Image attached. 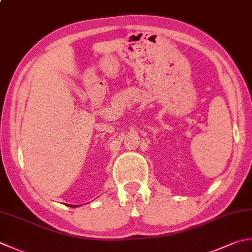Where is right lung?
Wrapping results in <instances>:
<instances>
[{
    "label": "right lung",
    "instance_id": "right-lung-1",
    "mask_svg": "<svg viewBox=\"0 0 252 252\" xmlns=\"http://www.w3.org/2000/svg\"><path fill=\"white\" fill-rule=\"evenodd\" d=\"M68 206H71V208H77L78 205H71V204H68Z\"/></svg>",
    "mask_w": 252,
    "mask_h": 252
}]
</instances>
